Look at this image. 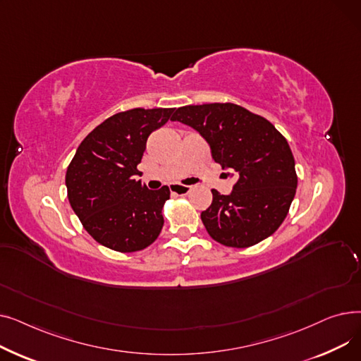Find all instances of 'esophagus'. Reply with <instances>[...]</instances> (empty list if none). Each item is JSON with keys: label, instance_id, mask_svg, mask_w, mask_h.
<instances>
[{"label": "esophagus", "instance_id": "esophagus-1", "mask_svg": "<svg viewBox=\"0 0 361 361\" xmlns=\"http://www.w3.org/2000/svg\"><path fill=\"white\" fill-rule=\"evenodd\" d=\"M169 190H171V193H174V195L185 196V195L190 193L192 187L190 185H185V184H171L169 185Z\"/></svg>", "mask_w": 361, "mask_h": 361}]
</instances>
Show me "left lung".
I'll use <instances>...</instances> for the list:
<instances>
[{"mask_svg": "<svg viewBox=\"0 0 361 361\" xmlns=\"http://www.w3.org/2000/svg\"><path fill=\"white\" fill-rule=\"evenodd\" d=\"M171 121L197 130L211 145L215 162L237 178L228 196L212 190V204L200 215L207 234L234 249L272 235L297 190L287 139L267 118L231 102L181 106Z\"/></svg>", "mask_w": 361, "mask_h": 361, "instance_id": "left-lung-1", "label": "left lung"}]
</instances>
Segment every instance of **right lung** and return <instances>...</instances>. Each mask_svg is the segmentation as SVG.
I'll return each instance as SVG.
<instances>
[{
	"mask_svg": "<svg viewBox=\"0 0 361 361\" xmlns=\"http://www.w3.org/2000/svg\"><path fill=\"white\" fill-rule=\"evenodd\" d=\"M173 112L133 108L114 114L89 133L68 164L66 185L74 214L94 241L114 252H140L162 230L169 188L147 190L135 176L149 135Z\"/></svg>",
	"mask_w": 361,
	"mask_h": 361,
	"instance_id": "1",
	"label": "right lung"
}]
</instances>
